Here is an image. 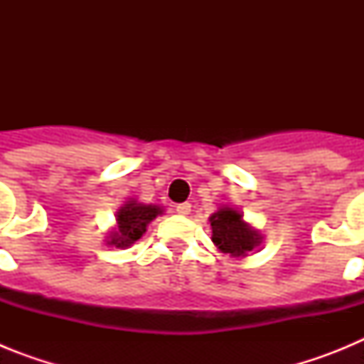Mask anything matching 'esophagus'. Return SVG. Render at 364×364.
Wrapping results in <instances>:
<instances>
[{"mask_svg": "<svg viewBox=\"0 0 364 364\" xmlns=\"http://www.w3.org/2000/svg\"><path fill=\"white\" fill-rule=\"evenodd\" d=\"M176 213L178 215H189L191 213V204H189V202H182V204H178L176 205Z\"/></svg>", "mask_w": 364, "mask_h": 364, "instance_id": "obj_1", "label": "esophagus"}]
</instances>
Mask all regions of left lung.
<instances>
[{"instance_id":"left-lung-1","label":"left lung","mask_w":364,"mask_h":364,"mask_svg":"<svg viewBox=\"0 0 364 364\" xmlns=\"http://www.w3.org/2000/svg\"><path fill=\"white\" fill-rule=\"evenodd\" d=\"M211 240L222 253H230V257H246L253 252L262 237L250 224H246L242 213L233 208H220L210 217Z\"/></svg>"}]
</instances>
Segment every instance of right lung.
I'll list each match as a JSON object with an SVG mask.
<instances>
[{
  "instance_id": "add662e5",
  "label": "right lung",
  "mask_w": 364,
  "mask_h": 364,
  "mask_svg": "<svg viewBox=\"0 0 364 364\" xmlns=\"http://www.w3.org/2000/svg\"><path fill=\"white\" fill-rule=\"evenodd\" d=\"M162 215V208L153 204H140L136 200L125 202L118 210L117 230L111 231L109 242L111 246L127 247L136 242L144 233L151 220Z\"/></svg>"
}]
</instances>
